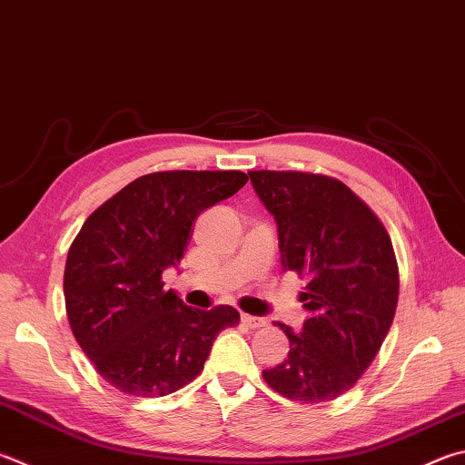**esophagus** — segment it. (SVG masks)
Listing matches in <instances>:
<instances>
[{"label":"esophagus","mask_w":465,"mask_h":465,"mask_svg":"<svg viewBox=\"0 0 465 465\" xmlns=\"http://www.w3.org/2000/svg\"><path fill=\"white\" fill-rule=\"evenodd\" d=\"M242 323H246L248 327H266L268 321L262 319V317H254V315H248V313H242Z\"/></svg>","instance_id":"1"}]
</instances>
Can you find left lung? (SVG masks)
Wrapping results in <instances>:
<instances>
[{
	"mask_svg": "<svg viewBox=\"0 0 465 465\" xmlns=\"http://www.w3.org/2000/svg\"><path fill=\"white\" fill-rule=\"evenodd\" d=\"M274 215L282 266L307 276L311 317L289 337V358L264 370L291 401L325 402L348 392L372 364L399 302V264L386 227L341 181L301 171H250Z\"/></svg>",
	"mask_w": 465,
	"mask_h": 465,
	"instance_id": "left-lung-1",
	"label": "left lung"
}]
</instances>
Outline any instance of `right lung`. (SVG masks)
<instances>
[{"mask_svg": "<svg viewBox=\"0 0 465 465\" xmlns=\"http://www.w3.org/2000/svg\"><path fill=\"white\" fill-rule=\"evenodd\" d=\"M248 183L242 171L150 173L85 219L64 266L73 335L97 374L132 396L176 392L203 370L215 337L240 323L230 305L187 307L164 291L201 211Z\"/></svg>", "mask_w": 465, "mask_h": 465, "instance_id": "1", "label": "right lung"}]
</instances>
